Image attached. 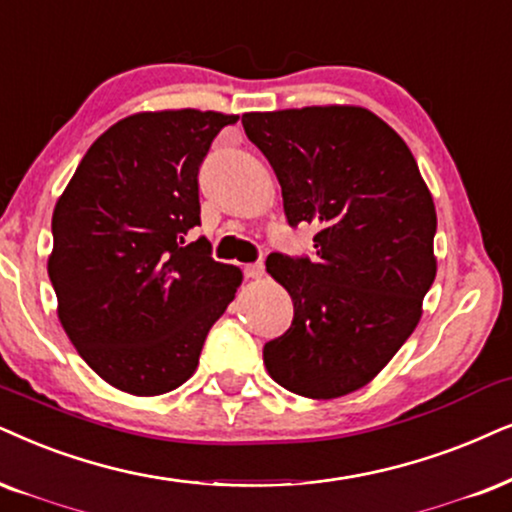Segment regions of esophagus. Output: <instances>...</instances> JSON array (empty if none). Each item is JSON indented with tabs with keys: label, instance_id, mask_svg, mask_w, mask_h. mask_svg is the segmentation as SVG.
I'll use <instances>...</instances> for the list:
<instances>
[{
	"label": "esophagus",
	"instance_id": "obj_1",
	"mask_svg": "<svg viewBox=\"0 0 512 512\" xmlns=\"http://www.w3.org/2000/svg\"><path fill=\"white\" fill-rule=\"evenodd\" d=\"M243 271H245V278H262L264 276V264L262 262L245 264Z\"/></svg>",
	"mask_w": 512,
	"mask_h": 512
}]
</instances>
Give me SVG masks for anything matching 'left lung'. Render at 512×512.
I'll return each mask as SVG.
<instances>
[{
  "instance_id": "8db88e82",
  "label": "left lung",
  "mask_w": 512,
  "mask_h": 512,
  "mask_svg": "<svg viewBox=\"0 0 512 512\" xmlns=\"http://www.w3.org/2000/svg\"><path fill=\"white\" fill-rule=\"evenodd\" d=\"M243 129L274 167L290 226H319L314 260H267L295 316L264 345V366L300 397H342L418 326L437 274L432 193L404 139L368 108L245 113Z\"/></svg>"
}]
</instances>
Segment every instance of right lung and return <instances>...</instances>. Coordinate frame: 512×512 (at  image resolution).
I'll list each match as a JSON object with an SVG mask.
<instances>
[{"mask_svg": "<svg viewBox=\"0 0 512 512\" xmlns=\"http://www.w3.org/2000/svg\"><path fill=\"white\" fill-rule=\"evenodd\" d=\"M238 115L146 111L115 122L58 198L49 278L58 319L108 385L137 397L177 390L243 274L215 262L200 224L198 167Z\"/></svg>", "mask_w": 512, "mask_h": 512, "instance_id": "1", "label": "right lung"}]
</instances>
